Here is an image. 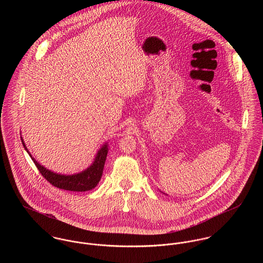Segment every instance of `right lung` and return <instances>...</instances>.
I'll list each match as a JSON object with an SVG mask.
<instances>
[{
  "label": "right lung",
  "instance_id": "right-lung-1",
  "mask_svg": "<svg viewBox=\"0 0 263 263\" xmlns=\"http://www.w3.org/2000/svg\"><path fill=\"white\" fill-rule=\"evenodd\" d=\"M21 141H22V144H23L25 150L27 151V153L33 160L40 174L51 185H53L55 187L65 189V190H71V191H87V190H91L92 188L95 187L101 179L106 156L108 153L107 144H105L97 153L94 163L87 170L75 174V175H62V174L53 173V172L47 170L46 168H44L43 166H41L40 164H38L37 162L35 161V159L32 158V156L27 150L22 139H21Z\"/></svg>",
  "mask_w": 263,
  "mask_h": 263
}]
</instances>
